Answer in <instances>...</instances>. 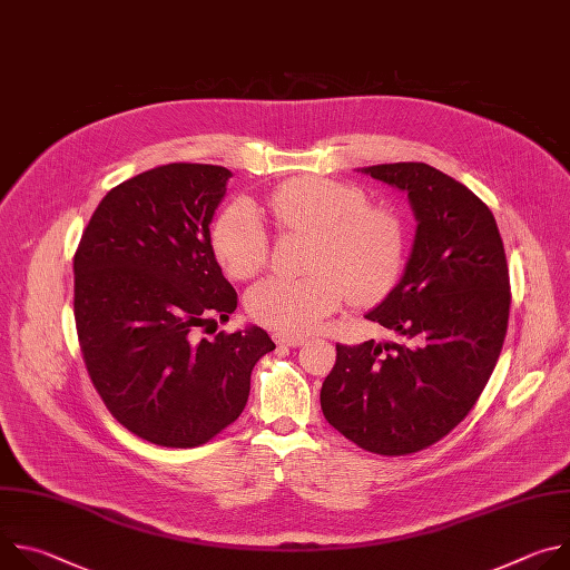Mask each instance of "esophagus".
<instances>
[{"label":"esophagus","instance_id":"esophagus-1","mask_svg":"<svg viewBox=\"0 0 570 570\" xmlns=\"http://www.w3.org/2000/svg\"><path fill=\"white\" fill-rule=\"evenodd\" d=\"M275 343H277V345H284V347H299V345H304V338L277 334V336H275Z\"/></svg>","mask_w":570,"mask_h":570}]
</instances>
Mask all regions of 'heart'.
I'll return each instance as SVG.
<instances>
[{
    "instance_id": "heart-1",
    "label": "heart",
    "mask_w": 570,
    "mask_h": 570,
    "mask_svg": "<svg viewBox=\"0 0 570 570\" xmlns=\"http://www.w3.org/2000/svg\"><path fill=\"white\" fill-rule=\"evenodd\" d=\"M282 232L313 238L297 279L268 277L250 288L248 311L268 330L306 336L334 313L345 295L372 302L387 293L403 262V227L385 209L367 205L363 189L330 178H293L271 196ZM212 250L232 279L255 277L268 257V236L250 203L229 205L212 227Z\"/></svg>"
}]
</instances>
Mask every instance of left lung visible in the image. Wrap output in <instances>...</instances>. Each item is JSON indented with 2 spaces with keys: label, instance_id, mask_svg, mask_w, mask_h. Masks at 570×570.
Wrapping results in <instances>:
<instances>
[{
  "label": "left lung",
  "instance_id": "obj_1",
  "mask_svg": "<svg viewBox=\"0 0 570 570\" xmlns=\"http://www.w3.org/2000/svg\"><path fill=\"white\" fill-rule=\"evenodd\" d=\"M363 174L409 194L417 218L401 282L365 317L409 345H336L324 420L376 455H411L449 435L473 409L503 350L510 273L503 238L471 189L424 161Z\"/></svg>",
  "mask_w": 570,
  "mask_h": 570
}]
</instances>
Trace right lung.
Returning <instances> with one entry per match:
<instances>
[{
	"mask_svg": "<svg viewBox=\"0 0 570 570\" xmlns=\"http://www.w3.org/2000/svg\"><path fill=\"white\" fill-rule=\"evenodd\" d=\"M225 167L165 165L106 194L73 255L80 354L110 415L132 435L194 449L238 420L255 363L275 350L259 327L196 341L236 308L209 223ZM216 332V330H214Z\"/></svg>",
	"mask_w": 570,
	"mask_h": 570,
	"instance_id": "right-lung-1",
	"label": "right lung"
}]
</instances>
